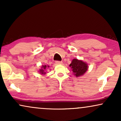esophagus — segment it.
Listing matches in <instances>:
<instances>
[{"instance_id":"1","label":"esophagus","mask_w":121,"mask_h":121,"mask_svg":"<svg viewBox=\"0 0 121 121\" xmlns=\"http://www.w3.org/2000/svg\"><path fill=\"white\" fill-rule=\"evenodd\" d=\"M56 63L58 64V65H60V64H62V62H60V61H56Z\"/></svg>"}]
</instances>
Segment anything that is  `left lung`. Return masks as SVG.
<instances>
[{"label": "left lung", "instance_id": "obj_1", "mask_svg": "<svg viewBox=\"0 0 121 121\" xmlns=\"http://www.w3.org/2000/svg\"><path fill=\"white\" fill-rule=\"evenodd\" d=\"M69 67L71 68L73 75L76 77H79L83 75L89 68L87 63L82 60H79L77 58L73 59Z\"/></svg>", "mask_w": 121, "mask_h": 121}]
</instances>
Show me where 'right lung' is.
<instances>
[{
	"mask_svg": "<svg viewBox=\"0 0 121 121\" xmlns=\"http://www.w3.org/2000/svg\"><path fill=\"white\" fill-rule=\"evenodd\" d=\"M49 65H42V66H41V69H39V70H38V71H39V74H43V75H44V74H46V73L45 72V70H46V69H47L48 68H49Z\"/></svg>",
	"mask_w": 121,
	"mask_h": 121,
	"instance_id": "1",
	"label": "right lung"
}]
</instances>
